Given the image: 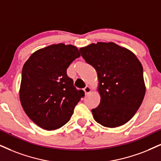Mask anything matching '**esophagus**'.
<instances>
[{"label":"esophagus","instance_id":"34e87169","mask_svg":"<svg viewBox=\"0 0 161 161\" xmlns=\"http://www.w3.org/2000/svg\"><path fill=\"white\" fill-rule=\"evenodd\" d=\"M83 91H84V92H85V95H87V94H88L89 93H91V87H89V86H87L85 87V88H83Z\"/></svg>","mask_w":161,"mask_h":161}]
</instances>
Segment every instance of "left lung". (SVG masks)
<instances>
[{
  "label": "left lung",
  "mask_w": 161,
  "mask_h": 161,
  "mask_svg": "<svg viewBox=\"0 0 161 161\" xmlns=\"http://www.w3.org/2000/svg\"><path fill=\"white\" fill-rule=\"evenodd\" d=\"M79 50L98 77L100 103L91 110L93 118L105 127L124 125L134 117L145 96L141 63L131 50L114 42H97Z\"/></svg>",
  "instance_id": "8db88e82"
}]
</instances>
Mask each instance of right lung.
Instances as JSON below:
<instances>
[{
  "label": "right lung",
  "mask_w": 161,
  "mask_h": 161,
  "mask_svg": "<svg viewBox=\"0 0 161 161\" xmlns=\"http://www.w3.org/2000/svg\"><path fill=\"white\" fill-rule=\"evenodd\" d=\"M79 56L76 47L60 43L38 50L24 63L20 101L26 115L42 129L51 131L65 125L85 96L67 75Z\"/></svg>",
  "instance_id": "obj_1"
}]
</instances>
